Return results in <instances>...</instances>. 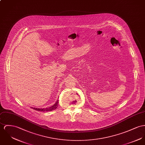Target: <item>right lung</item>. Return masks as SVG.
I'll return each mask as SVG.
<instances>
[{"label":"right lung","mask_w":145,"mask_h":145,"mask_svg":"<svg viewBox=\"0 0 145 145\" xmlns=\"http://www.w3.org/2000/svg\"><path fill=\"white\" fill-rule=\"evenodd\" d=\"M58 105V100H57L56 103L53 105L52 106L49 107V108H43V109H40V108H31L34 110H36L37 111H40V112H48V111H52L54 110H55L56 108H57Z\"/></svg>","instance_id":"1"}]
</instances>
